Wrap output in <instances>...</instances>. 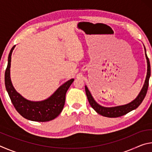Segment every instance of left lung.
Masks as SVG:
<instances>
[{
  "label": "left lung",
  "mask_w": 152,
  "mask_h": 152,
  "mask_svg": "<svg viewBox=\"0 0 152 152\" xmlns=\"http://www.w3.org/2000/svg\"><path fill=\"white\" fill-rule=\"evenodd\" d=\"M144 50H145V58L147 60V64H148V69H147V75H146V78L145 80V82L141 88V91L137 96L135 99L130 102L129 103L120 105V106H116V107H106L100 105L99 103L95 101L93 96H92L91 92L89 91L88 87L85 86V91L87 96V99L88 100V102L90 104H91V107H92L95 111L97 113L101 115L102 116L110 117V118H115L119 117L123 115H126L127 113H129L133 110H135L140 106L141 102L143 101L144 98H145L146 93H147L148 86H149V80H150V77L151 75V68H150V63L149 58H148V56L146 54V50L144 46Z\"/></svg>",
  "instance_id": "8db88e82"
}]
</instances>
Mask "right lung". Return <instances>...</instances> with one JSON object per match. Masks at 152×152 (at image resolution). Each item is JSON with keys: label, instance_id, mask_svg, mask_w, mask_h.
Wrapping results in <instances>:
<instances>
[{"label": "right lung", "instance_id": "right-lung-1", "mask_svg": "<svg viewBox=\"0 0 152 152\" xmlns=\"http://www.w3.org/2000/svg\"><path fill=\"white\" fill-rule=\"evenodd\" d=\"M15 45L10 51L8 57V64L5 71V87L17 111L28 120L33 121H50L57 117L65 104L66 94L74 79H70L61 85L51 96L43 101H32L27 100L17 92L12 85L11 80V55Z\"/></svg>", "mask_w": 152, "mask_h": 152}]
</instances>
